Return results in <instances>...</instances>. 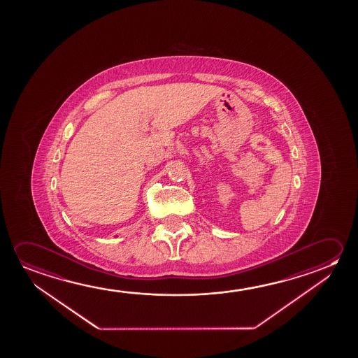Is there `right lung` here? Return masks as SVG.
I'll return each instance as SVG.
<instances>
[{
    "instance_id": "right-lung-1",
    "label": "right lung",
    "mask_w": 358,
    "mask_h": 358,
    "mask_svg": "<svg viewBox=\"0 0 358 358\" xmlns=\"http://www.w3.org/2000/svg\"><path fill=\"white\" fill-rule=\"evenodd\" d=\"M116 237H117V236H116Z\"/></svg>"
}]
</instances>
